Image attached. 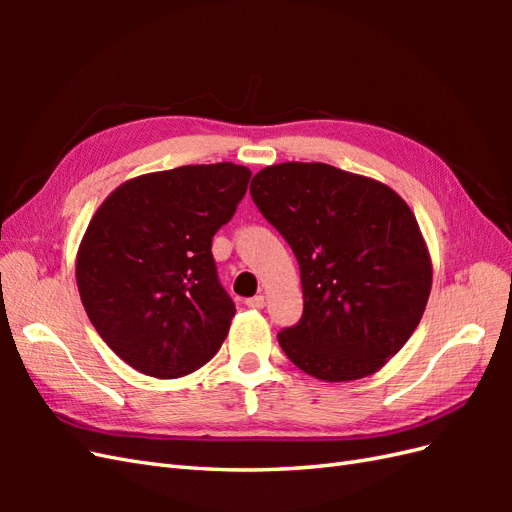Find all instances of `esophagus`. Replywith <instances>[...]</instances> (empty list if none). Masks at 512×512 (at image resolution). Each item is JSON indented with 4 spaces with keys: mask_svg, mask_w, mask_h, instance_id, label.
I'll return each mask as SVG.
<instances>
[{
    "mask_svg": "<svg viewBox=\"0 0 512 512\" xmlns=\"http://www.w3.org/2000/svg\"><path fill=\"white\" fill-rule=\"evenodd\" d=\"M265 303H267V301H265V297H262V294H256V297L245 301V305L252 307V309H262V307H265Z\"/></svg>",
    "mask_w": 512,
    "mask_h": 512,
    "instance_id": "1",
    "label": "esophagus"
}]
</instances>
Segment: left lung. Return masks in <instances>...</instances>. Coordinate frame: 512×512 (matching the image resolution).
<instances>
[{"label":"left lung","mask_w":512,"mask_h":512,"mask_svg":"<svg viewBox=\"0 0 512 512\" xmlns=\"http://www.w3.org/2000/svg\"><path fill=\"white\" fill-rule=\"evenodd\" d=\"M250 194L299 260L303 316L277 333L288 359L322 382L376 374L418 327L431 256L389 185L322 162L254 175Z\"/></svg>","instance_id":"8db88e82"}]
</instances>
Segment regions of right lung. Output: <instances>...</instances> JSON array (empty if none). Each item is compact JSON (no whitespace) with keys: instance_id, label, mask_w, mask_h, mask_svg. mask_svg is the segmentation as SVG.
Here are the masks:
<instances>
[{"instance_id":"1","label":"right lung","mask_w":512,"mask_h":512,"mask_svg":"<svg viewBox=\"0 0 512 512\" xmlns=\"http://www.w3.org/2000/svg\"><path fill=\"white\" fill-rule=\"evenodd\" d=\"M252 170L232 162L128 179L104 198L76 252V286L100 337L130 367L181 378L209 363L235 316L211 239Z\"/></svg>"}]
</instances>
